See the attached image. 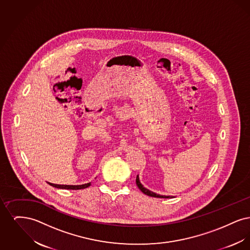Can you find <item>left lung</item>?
<instances>
[{"mask_svg": "<svg viewBox=\"0 0 250 250\" xmlns=\"http://www.w3.org/2000/svg\"><path fill=\"white\" fill-rule=\"evenodd\" d=\"M136 184H137V186H138V188L141 189V191L144 193L145 195H147V196H150V197H155V198H163V199H167V198H172V197H170V196H163V195H159V194H156V193H154L153 191H150L149 189H147V188H145L144 187H143V185H142V183H141V181H140V178H139V175H137V178H136Z\"/></svg>", "mask_w": 250, "mask_h": 250, "instance_id": "left-lung-1", "label": "left lung"}]
</instances>
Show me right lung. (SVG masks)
<instances>
[{
	"label": "right lung",
	"mask_w": 250,
	"mask_h": 250,
	"mask_svg": "<svg viewBox=\"0 0 250 250\" xmlns=\"http://www.w3.org/2000/svg\"><path fill=\"white\" fill-rule=\"evenodd\" d=\"M51 187L56 188H61V189H73V190H78V189H83L88 187L91 186V183H87L84 185H80V186H67V185H55L48 183Z\"/></svg>",
	"instance_id": "1"
}]
</instances>
